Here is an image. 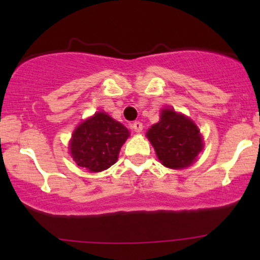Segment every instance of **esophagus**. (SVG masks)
<instances>
[{
  "label": "esophagus",
  "mask_w": 260,
  "mask_h": 260,
  "mask_svg": "<svg viewBox=\"0 0 260 260\" xmlns=\"http://www.w3.org/2000/svg\"><path fill=\"white\" fill-rule=\"evenodd\" d=\"M132 128L134 131H136V132H142L143 131V123L140 121H136V122H133L132 123Z\"/></svg>",
  "instance_id": "34e87169"
}]
</instances>
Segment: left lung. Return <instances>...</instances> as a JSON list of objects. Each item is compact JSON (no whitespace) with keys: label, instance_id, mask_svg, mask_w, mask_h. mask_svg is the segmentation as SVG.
Returning a JSON list of instances; mask_svg holds the SVG:
<instances>
[{"label":"left lung","instance_id":"8db88e82","mask_svg":"<svg viewBox=\"0 0 260 260\" xmlns=\"http://www.w3.org/2000/svg\"><path fill=\"white\" fill-rule=\"evenodd\" d=\"M147 137L162 165L170 169L192 165L203 148L198 127L186 116L178 115L171 109L161 112V120L151 126Z\"/></svg>","mask_w":260,"mask_h":260}]
</instances>
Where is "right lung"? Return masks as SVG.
I'll return each instance as SVG.
<instances>
[{"mask_svg": "<svg viewBox=\"0 0 260 260\" xmlns=\"http://www.w3.org/2000/svg\"><path fill=\"white\" fill-rule=\"evenodd\" d=\"M128 136L129 132L123 124L106 113L98 112L74 131L71 154L80 168L100 172L117 161Z\"/></svg>", "mask_w": 260, "mask_h": 260, "instance_id": "1", "label": "right lung"}]
</instances>
